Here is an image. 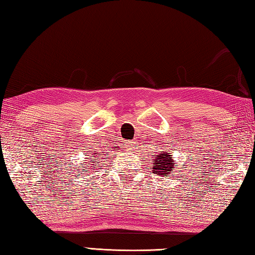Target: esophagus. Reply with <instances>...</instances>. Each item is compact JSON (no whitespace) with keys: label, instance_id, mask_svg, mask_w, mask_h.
<instances>
[{"label":"esophagus","instance_id":"obj_1","mask_svg":"<svg viewBox=\"0 0 255 255\" xmlns=\"http://www.w3.org/2000/svg\"><path fill=\"white\" fill-rule=\"evenodd\" d=\"M127 147H128V150H134V149L137 148V145H136V143H134V142H128Z\"/></svg>","mask_w":255,"mask_h":255}]
</instances>
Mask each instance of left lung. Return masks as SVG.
<instances>
[{
    "instance_id": "left-lung-1",
    "label": "left lung",
    "mask_w": 255,
    "mask_h": 255,
    "mask_svg": "<svg viewBox=\"0 0 255 255\" xmlns=\"http://www.w3.org/2000/svg\"><path fill=\"white\" fill-rule=\"evenodd\" d=\"M153 173L154 174L167 176L174 170V160L172 159V154L167 153L166 151H161V153L158 154L156 158L153 159Z\"/></svg>"
}]
</instances>
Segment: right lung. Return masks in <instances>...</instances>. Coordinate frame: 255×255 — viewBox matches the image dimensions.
<instances>
[{"mask_svg":"<svg viewBox=\"0 0 255 255\" xmlns=\"http://www.w3.org/2000/svg\"><path fill=\"white\" fill-rule=\"evenodd\" d=\"M95 160H96V159H95V158H93V159L91 160V162H93V163H94V161H95Z\"/></svg>","mask_w":255,"mask_h":255,"instance_id":"1","label":"right lung"}]
</instances>
